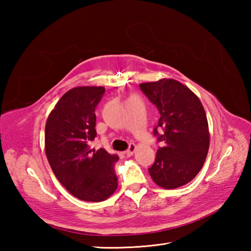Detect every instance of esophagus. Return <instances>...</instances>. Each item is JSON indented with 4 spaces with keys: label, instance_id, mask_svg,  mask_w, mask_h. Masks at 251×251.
Segmentation results:
<instances>
[{
    "label": "esophagus",
    "instance_id": "1",
    "mask_svg": "<svg viewBox=\"0 0 251 251\" xmlns=\"http://www.w3.org/2000/svg\"><path fill=\"white\" fill-rule=\"evenodd\" d=\"M136 145H134V143H131V145L129 146V148L128 149H127V150L125 151V154H126V155L127 156H131L132 155V154H134V152L136 151Z\"/></svg>",
    "mask_w": 251,
    "mask_h": 251
}]
</instances>
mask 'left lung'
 Instances as JSON below:
<instances>
[{
    "mask_svg": "<svg viewBox=\"0 0 251 251\" xmlns=\"http://www.w3.org/2000/svg\"><path fill=\"white\" fill-rule=\"evenodd\" d=\"M139 86L159 112L153 134L157 141H164L149 173L161 188L177 189L193 180L205 163L209 129L204 106L190 88L173 78ZM157 128L163 129V135Z\"/></svg>",
    "mask_w": 251,
    "mask_h": 251,
    "instance_id": "1",
    "label": "left lung"
}]
</instances>
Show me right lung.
Segmentation results:
<instances>
[{"label":"right lung","instance_id":"obj_1","mask_svg":"<svg viewBox=\"0 0 251 251\" xmlns=\"http://www.w3.org/2000/svg\"><path fill=\"white\" fill-rule=\"evenodd\" d=\"M105 92L102 86L69 90L50 112L45 125V153L59 182L86 201H102L114 193L119 159L104 149H90L97 136L95 109Z\"/></svg>","mask_w":251,"mask_h":251}]
</instances>
